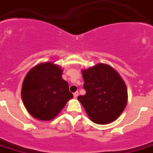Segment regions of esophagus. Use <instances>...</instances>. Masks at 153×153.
<instances>
[{"mask_svg": "<svg viewBox=\"0 0 153 153\" xmlns=\"http://www.w3.org/2000/svg\"><path fill=\"white\" fill-rule=\"evenodd\" d=\"M78 95H79V92L78 91H76V92H75L74 94V98H76L78 97Z\"/></svg>", "mask_w": 153, "mask_h": 153, "instance_id": "34e87169", "label": "esophagus"}]
</instances>
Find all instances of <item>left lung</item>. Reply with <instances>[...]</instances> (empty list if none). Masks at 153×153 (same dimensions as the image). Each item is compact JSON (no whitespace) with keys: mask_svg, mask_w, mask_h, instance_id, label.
Here are the masks:
<instances>
[{"mask_svg":"<svg viewBox=\"0 0 153 153\" xmlns=\"http://www.w3.org/2000/svg\"><path fill=\"white\" fill-rule=\"evenodd\" d=\"M81 72L86 94L79 95L77 99L91 121L98 125L115 121L128 102L123 79L114 68L105 63L97 64Z\"/></svg>","mask_w":153,"mask_h":153,"instance_id":"obj_1","label":"left lung"}]
</instances>
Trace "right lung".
<instances>
[{
    "instance_id": "right-lung-1",
    "label": "right lung",
    "mask_w": 153,
    "mask_h": 153,
    "mask_svg": "<svg viewBox=\"0 0 153 153\" xmlns=\"http://www.w3.org/2000/svg\"><path fill=\"white\" fill-rule=\"evenodd\" d=\"M62 71L57 64L45 62L37 64L26 74L22 98L30 115L40 121H51L74 97L69 84L62 78Z\"/></svg>"
}]
</instances>
